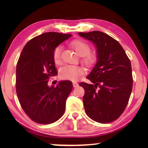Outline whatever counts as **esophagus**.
<instances>
[{
	"label": "esophagus",
	"mask_w": 148,
	"mask_h": 148,
	"mask_svg": "<svg viewBox=\"0 0 148 148\" xmlns=\"http://www.w3.org/2000/svg\"><path fill=\"white\" fill-rule=\"evenodd\" d=\"M73 86L74 88H77V87L79 86V84L77 82H73Z\"/></svg>",
	"instance_id": "esophagus-1"
}]
</instances>
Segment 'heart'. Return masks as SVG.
<instances>
[{"instance_id": "heart-1", "label": "heart", "mask_w": 148, "mask_h": 148, "mask_svg": "<svg viewBox=\"0 0 148 148\" xmlns=\"http://www.w3.org/2000/svg\"><path fill=\"white\" fill-rule=\"evenodd\" d=\"M71 47L75 50L80 56H83V60L85 63L90 64L94 60V56L91 54L90 47L86 42L81 40L73 41L70 44ZM62 47L58 46L53 51V59L56 64L61 63V52ZM84 73V69L81 66L73 65H66L60 69L59 71L60 77L62 79L70 80L75 82Z\"/></svg>"}]
</instances>
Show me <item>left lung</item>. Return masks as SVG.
<instances>
[{
    "label": "left lung",
    "instance_id": "obj_1",
    "mask_svg": "<svg viewBox=\"0 0 148 148\" xmlns=\"http://www.w3.org/2000/svg\"><path fill=\"white\" fill-rule=\"evenodd\" d=\"M92 42L97 49V62L87 76L92 84L80 83L85 94L86 113L93 121L108 123L124 112L133 88L131 61L116 40L99 31L79 32Z\"/></svg>",
    "mask_w": 148,
    "mask_h": 148
}]
</instances>
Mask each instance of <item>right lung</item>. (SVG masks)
<instances>
[{"mask_svg":"<svg viewBox=\"0 0 148 148\" xmlns=\"http://www.w3.org/2000/svg\"><path fill=\"white\" fill-rule=\"evenodd\" d=\"M71 34L46 32L30 40L22 50L16 68V92L25 114L39 124L58 121L65 110L71 92L70 81L48 86L50 77L57 75L53 59L55 48Z\"/></svg>","mask_w":148,"mask_h":148,"instance_id":"obj_1","label":"right lung"}]
</instances>
